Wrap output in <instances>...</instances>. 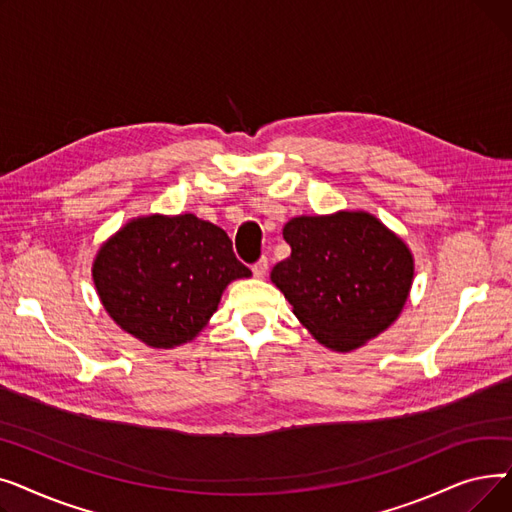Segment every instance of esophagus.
Listing matches in <instances>:
<instances>
[{
	"label": "esophagus",
	"mask_w": 512,
	"mask_h": 512,
	"mask_svg": "<svg viewBox=\"0 0 512 512\" xmlns=\"http://www.w3.org/2000/svg\"><path fill=\"white\" fill-rule=\"evenodd\" d=\"M267 267H270V263H267L265 257H261L255 265H253V276L255 278H263L267 274Z\"/></svg>",
	"instance_id": "obj_1"
}]
</instances>
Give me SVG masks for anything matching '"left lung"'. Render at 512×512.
<instances>
[{
  "label": "left lung",
  "mask_w": 512,
  "mask_h": 512,
  "mask_svg": "<svg viewBox=\"0 0 512 512\" xmlns=\"http://www.w3.org/2000/svg\"><path fill=\"white\" fill-rule=\"evenodd\" d=\"M282 234L290 257L270 278L319 344L336 353L355 351L398 319L415 259L407 242L373 213L299 215Z\"/></svg>",
  "instance_id": "obj_1"
}]
</instances>
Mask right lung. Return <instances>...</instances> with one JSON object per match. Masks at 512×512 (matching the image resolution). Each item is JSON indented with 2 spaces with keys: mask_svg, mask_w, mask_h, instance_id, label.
<instances>
[{
  "mask_svg": "<svg viewBox=\"0 0 512 512\" xmlns=\"http://www.w3.org/2000/svg\"><path fill=\"white\" fill-rule=\"evenodd\" d=\"M91 272L107 315L151 348L191 342L226 286L251 278L228 234L193 213L132 218L99 247Z\"/></svg>",
  "mask_w": 512,
  "mask_h": 512,
  "instance_id": "1",
  "label": "right lung"
}]
</instances>
